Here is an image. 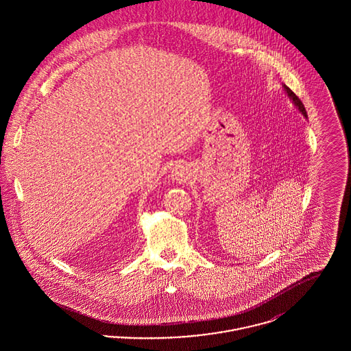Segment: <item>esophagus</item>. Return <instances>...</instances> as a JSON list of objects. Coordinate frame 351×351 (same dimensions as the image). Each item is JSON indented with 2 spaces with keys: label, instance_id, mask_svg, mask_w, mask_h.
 Segmentation results:
<instances>
[{
  "label": "esophagus",
  "instance_id": "34e87169",
  "mask_svg": "<svg viewBox=\"0 0 351 351\" xmlns=\"http://www.w3.org/2000/svg\"><path fill=\"white\" fill-rule=\"evenodd\" d=\"M171 178H172V180H176V182L185 180V172H184L183 168H173L171 172Z\"/></svg>",
  "mask_w": 351,
  "mask_h": 351
}]
</instances>
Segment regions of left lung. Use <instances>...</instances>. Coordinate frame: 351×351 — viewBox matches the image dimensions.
<instances>
[{
    "label": "left lung",
    "instance_id": "left-lung-1",
    "mask_svg": "<svg viewBox=\"0 0 351 351\" xmlns=\"http://www.w3.org/2000/svg\"><path fill=\"white\" fill-rule=\"evenodd\" d=\"M284 90H285V93H287V96L289 97V100L292 101V104L299 109V112H300L301 114L304 116L305 118H308V114H306V110H305V108H304V105H302V102H301L300 99L285 85L283 84Z\"/></svg>",
    "mask_w": 351,
    "mask_h": 351
}]
</instances>
